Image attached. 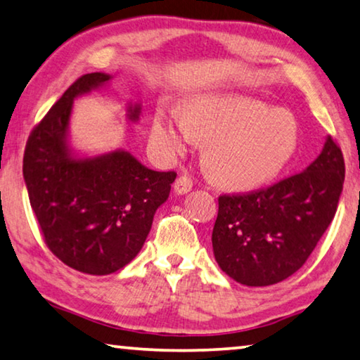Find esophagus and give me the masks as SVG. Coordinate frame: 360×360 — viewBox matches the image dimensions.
I'll return each instance as SVG.
<instances>
[{
	"label": "esophagus",
	"mask_w": 360,
	"mask_h": 360,
	"mask_svg": "<svg viewBox=\"0 0 360 360\" xmlns=\"http://www.w3.org/2000/svg\"><path fill=\"white\" fill-rule=\"evenodd\" d=\"M192 187H193V182L189 178V176H186V174H181L179 178L176 179V182H174V192L179 193V195L192 191Z\"/></svg>",
	"instance_id": "1"
}]
</instances>
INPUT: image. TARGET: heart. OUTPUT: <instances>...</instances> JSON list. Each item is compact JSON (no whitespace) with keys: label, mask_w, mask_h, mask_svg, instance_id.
Returning a JSON list of instances; mask_svg holds the SVG:
<instances>
[{"label":"heart","mask_w":360,"mask_h":360,"mask_svg":"<svg viewBox=\"0 0 360 360\" xmlns=\"http://www.w3.org/2000/svg\"><path fill=\"white\" fill-rule=\"evenodd\" d=\"M195 134L210 142L211 173L226 184L247 187L274 178L288 163L298 144V123L287 110L240 96L193 102L186 118L163 112L153 118V142L169 157L192 146Z\"/></svg>","instance_id":"1"}]
</instances>
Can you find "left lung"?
<instances>
[{
  "mask_svg": "<svg viewBox=\"0 0 360 360\" xmlns=\"http://www.w3.org/2000/svg\"><path fill=\"white\" fill-rule=\"evenodd\" d=\"M343 182V152L328 138L301 173L261 189L222 193L211 236L221 269L248 287L292 276L333 221Z\"/></svg>",
  "mask_w": 360,
  "mask_h": 360,
  "instance_id": "left-lung-1",
  "label": "left lung"
}]
</instances>
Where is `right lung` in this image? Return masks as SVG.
Listing matches in <instances>:
<instances>
[{"instance_id":"add662e5","label":"right lung","mask_w":360,"mask_h":360,"mask_svg":"<svg viewBox=\"0 0 360 360\" xmlns=\"http://www.w3.org/2000/svg\"><path fill=\"white\" fill-rule=\"evenodd\" d=\"M108 78L99 72L77 78L35 124L24 152L28 200L44 243L64 264L93 276L117 272L139 253L176 179L174 171L149 169L127 152L68 155L73 99ZM139 110L131 108L129 118Z\"/></svg>"}]
</instances>
